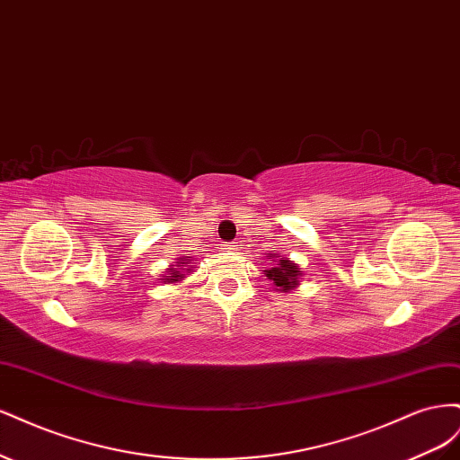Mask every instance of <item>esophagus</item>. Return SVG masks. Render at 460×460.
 Wrapping results in <instances>:
<instances>
[{
  "label": "esophagus",
  "instance_id": "1",
  "mask_svg": "<svg viewBox=\"0 0 460 460\" xmlns=\"http://www.w3.org/2000/svg\"><path fill=\"white\" fill-rule=\"evenodd\" d=\"M222 249H230V252H234V249H238V245H235L234 242H226V243H222Z\"/></svg>",
  "mask_w": 460,
  "mask_h": 460
}]
</instances>
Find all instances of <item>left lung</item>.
Returning <instances> with one entry per match:
<instances>
[{"label": "left lung", "instance_id": "left-lung-1", "mask_svg": "<svg viewBox=\"0 0 460 460\" xmlns=\"http://www.w3.org/2000/svg\"><path fill=\"white\" fill-rule=\"evenodd\" d=\"M299 274H301V270L296 267V262H291L284 257L280 259V262L276 264V267L267 270L269 280H272L274 286L280 291L294 289L299 284Z\"/></svg>", "mask_w": 460, "mask_h": 460}]
</instances>
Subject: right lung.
Segmentation results:
<instances>
[{
  "label": "right lung",
  "mask_w": 460,
  "mask_h": 460,
  "mask_svg": "<svg viewBox=\"0 0 460 460\" xmlns=\"http://www.w3.org/2000/svg\"><path fill=\"white\" fill-rule=\"evenodd\" d=\"M178 267H186V269H182V270H191V264H190V262H182V264H178ZM171 274H172V276L164 278V282H178V278H184L182 274H180V270H172V269H171Z\"/></svg>",
  "instance_id": "obj_1"
}]
</instances>
